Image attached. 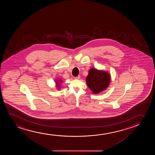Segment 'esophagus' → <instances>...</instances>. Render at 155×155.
Instances as JSON below:
<instances>
[{"instance_id": "34e87169", "label": "esophagus", "mask_w": 155, "mask_h": 155, "mask_svg": "<svg viewBox=\"0 0 155 155\" xmlns=\"http://www.w3.org/2000/svg\"><path fill=\"white\" fill-rule=\"evenodd\" d=\"M74 78L75 79H79L81 78V76H78L75 77H74Z\"/></svg>"}]
</instances>
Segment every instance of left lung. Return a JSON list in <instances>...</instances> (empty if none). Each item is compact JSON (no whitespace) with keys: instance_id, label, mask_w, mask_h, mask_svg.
<instances>
[{"instance_id":"obj_1","label":"left lung","mask_w":155,"mask_h":155,"mask_svg":"<svg viewBox=\"0 0 155 155\" xmlns=\"http://www.w3.org/2000/svg\"><path fill=\"white\" fill-rule=\"evenodd\" d=\"M86 81L92 92L98 94L108 87L110 81V74L107 71L91 68L89 69Z\"/></svg>"}]
</instances>
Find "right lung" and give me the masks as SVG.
Instances as JSON below:
<instances>
[{"label": "right lung", "instance_id": "obj_1", "mask_svg": "<svg viewBox=\"0 0 155 155\" xmlns=\"http://www.w3.org/2000/svg\"><path fill=\"white\" fill-rule=\"evenodd\" d=\"M55 83H56V86H57L58 89H60V85L61 83L62 82V81L61 79H58V80H55Z\"/></svg>", "mask_w": 155, "mask_h": 155}]
</instances>
